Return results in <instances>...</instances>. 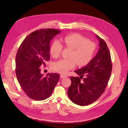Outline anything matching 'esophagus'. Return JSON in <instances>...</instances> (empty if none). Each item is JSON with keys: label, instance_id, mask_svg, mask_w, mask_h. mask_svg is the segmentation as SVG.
<instances>
[{"label": "esophagus", "instance_id": "34e87169", "mask_svg": "<svg viewBox=\"0 0 128 128\" xmlns=\"http://www.w3.org/2000/svg\"><path fill=\"white\" fill-rule=\"evenodd\" d=\"M67 77H68V76H66V75H64V74L60 75V78H66Z\"/></svg>", "mask_w": 128, "mask_h": 128}]
</instances>
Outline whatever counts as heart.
<instances>
[{"instance_id": "obj_1", "label": "heart", "mask_w": 128, "mask_h": 128, "mask_svg": "<svg viewBox=\"0 0 128 128\" xmlns=\"http://www.w3.org/2000/svg\"><path fill=\"white\" fill-rule=\"evenodd\" d=\"M65 46L72 49L68 59H61L54 62L52 68L56 72L66 74L72 69L76 63L82 66L92 60L96 50V44L88 38L77 33L69 34L61 39ZM62 44L55 40L50 47V54L54 58L59 57L62 50Z\"/></svg>"}]
</instances>
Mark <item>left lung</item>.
I'll use <instances>...</instances> for the list:
<instances>
[{
	"instance_id": "1",
	"label": "left lung",
	"mask_w": 128,
	"mask_h": 128,
	"mask_svg": "<svg viewBox=\"0 0 128 128\" xmlns=\"http://www.w3.org/2000/svg\"><path fill=\"white\" fill-rule=\"evenodd\" d=\"M96 36L99 40L98 53L86 66L74 71L80 78L70 77L68 96L72 102L81 106L90 104L99 98L106 90L112 72L108 47L103 39Z\"/></svg>"
}]
</instances>
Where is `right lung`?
I'll return each instance as SVG.
<instances>
[{
  "mask_svg": "<svg viewBox=\"0 0 128 128\" xmlns=\"http://www.w3.org/2000/svg\"><path fill=\"white\" fill-rule=\"evenodd\" d=\"M61 32L54 29L36 30L21 43L16 56V74L21 88L28 96L35 100L49 98L59 81L58 73L44 76L40 67L50 59V42Z\"/></svg>",
  "mask_w": 128,
  "mask_h": 128,
  "instance_id": "1",
  "label": "right lung"
}]
</instances>
